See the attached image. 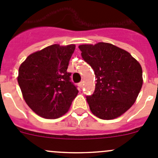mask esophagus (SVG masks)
Wrapping results in <instances>:
<instances>
[{
  "label": "esophagus",
  "mask_w": 158,
  "mask_h": 158,
  "mask_svg": "<svg viewBox=\"0 0 158 158\" xmlns=\"http://www.w3.org/2000/svg\"><path fill=\"white\" fill-rule=\"evenodd\" d=\"M79 85L81 87V88H82V87H83V82H79Z\"/></svg>",
  "instance_id": "1"
}]
</instances>
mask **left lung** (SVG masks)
I'll list each match as a JSON object with an SVG mask.
<instances>
[{"label": "left lung", "instance_id": "left-lung-1", "mask_svg": "<svg viewBox=\"0 0 158 158\" xmlns=\"http://www.w3.org/2000/svg\"><path fill=\"white\" fill-rule=\"evenodd\" d=\"M79 48L96 78L94 93L86 96L91 112L102 120L121 116L135 102L141 89L140 63L129 52L110 43L82 45Z\"/></svg>", "mask_w": 158, "mask_h": 158}]
</instances>
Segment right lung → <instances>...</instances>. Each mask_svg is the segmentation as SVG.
<instances>
[{
  "instance_id": "right-lung-1",
  "label": "right lung",
  "mask_w": 158,
  "mask_h": 158,
  "mask_svg": "<svg viewBox=\"0 0 158 158\" xmlns=\"http://www.w3.org/2000/svg\"><path fill=\"white\" fill-rule=\"evenodd\" d=\"M75 45H52L27 56L20 65L18 82L23 97L38 116L56 119L69 110L79 90L67 72Z\"/></svg>"
}]
</instances>
